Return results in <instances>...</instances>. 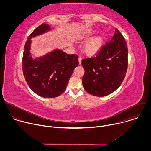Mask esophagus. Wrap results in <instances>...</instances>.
<instances>
[{"label":"esophagus","mask_w":151,"mask_h":151,"mask_svg":"<svg viewBox=\"0 0 151 151\" xmlns=\"http://www.w3.org/2000/svg\"><path fill=\"white\" fill-rule=\"evenodd\" d=\"M78 60H79V64L80 65H81V63H82V58H81V57H79V58H78Z\"/></svg>","instance_id":"1"}]
</instances>
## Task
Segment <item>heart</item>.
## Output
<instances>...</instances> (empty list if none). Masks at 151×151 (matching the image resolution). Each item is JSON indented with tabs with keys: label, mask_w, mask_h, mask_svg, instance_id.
<instances>
[{
	"label": "heart",
	"mask_w": 151,
	"mask_h": 151,
	"mask_svg": "<svg viewBox=\"0 0 151 151\" xmlns=\"http://www.w3.org/2000/svg\"><path fill=\"white\" fill-rule=\"evenodd\" d=\"M96 33V30H91L86 34L83 37L85 39H89ZM104 38L102 36H98L88 40L84 45V50L88 55H94L97 54L103 47Z\"/></svg>",
	"instance_id": "1"
}]
</instances>
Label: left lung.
Returning a JSON list of instances; mask_svg holds the SVG:
<instances>
[{
    "instance_id": "left-lung-1",
    "label": "left lung",
    "mask_w": 151,
    "mask_h": 151,
    "mask_svg": "<svg viewBox=\"0 0 151 151\" xmlns=\"http://www.w3.org/2000/svg\"><path fill=\"white\" fill-rule=\"evenodd\" d=\"M85 70L82 85L85 91L97 97L110 94L121 85L127 70V43L117 29L109 43L91 58L82 60Z\"/></svg>"
}]
</instances>
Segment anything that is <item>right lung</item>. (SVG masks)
Instances as JSON below:
<instances>
[{
  "label": "right lung",
  "instance_id": "obj_1",
  "mask_svg": "<svg viewBox=\"0 0 151 151\" xmlns=\"http://www.w3.org/2000/svg\"><path fill=\"white\" fill-rule=\"evenodd\" d=\"M47 24H42L28 37L23 56V72L31 90L46 98L56 97L66 89L73 70L79 64L78 55L68 54L59 49L33 58L30 53L32 37L50 31Z\"/></svg>",
  "mask_w": 151,
  "mask_h": 151
}]
</instances>
